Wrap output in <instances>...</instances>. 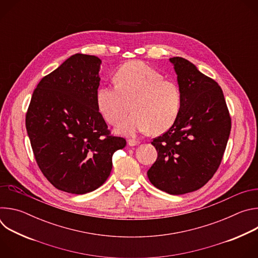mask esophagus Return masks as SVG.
Wrapping results in <instances>:
<instances>
[{
  "label": "esophagus",
  "instance_id": "obj_1",
  "mask_svg": "<svg viewBox=\"0 0 258 258\" xmlns=\"http://www.w3.org/2000/svg\"><path fill=\"white\" fill-rule=\"evenodd\" d=\"M127 144H128V146L134 147V146L139 145V144H140V142H139V141H137V140H134V139H130V140L127 141Z\"/></svg>",
  "mask_w": 258,
  "mask_h": 258
}]
</instances>
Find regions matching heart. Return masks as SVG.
<instances>
[{
  "instance_id": "heart-1",
  "label": "heart",
  "mask_w": 258,
  "mask_h": 258,
  "mask_svg": "<svg viewBox=\"0 0 258 258\" xmlns=\"http://www.w3.org/2000/svg\"><path fill=\"white\" fill-rule=\"evenodd\" d=\"M99 112L109 124H117L130 112L133 114L117 125L116 132L135 136L150 131L154 135L170 128L181 108L178 86L164 80L155 68L141 61L127 62L114 73V85H104L96 92Z\"/></svg>"
}]
</instances>
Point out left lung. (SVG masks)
<instances>
[{
	"label": "left lung",
	"instance_id": "left-lung-1",
	"mask_svg": "<svg viewBox=\"0 0 258 258\" xmlns=\"http://www.w3.org/2000/svg\"><path fill=\"white\" fill-rule=\"evenodd\" d=\"M181 93L173 125L151 144L158 155L147 171L157 189L181 195L202 188L219 167L231 133V116L222 88L190 61L169 59Z\"/></svg>",
	"mask_w": 258,
	"mask_h": 258
}]
</instances>
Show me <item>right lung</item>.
<instances>
[{
	"mask_svg": "<svg viewBox=\"0 0 258 258\" xmlns=\"http://www.w3.org/2000/svg\"><path fill=\"white\" fill-rule=\"evenodd\" d=\"M101 60L76 54L44 77L33 91L25 125L36 163L58 190L86 194L112 169V155L126 141L110 134L96 92Z\"/></svg>",
	"mask_w": 258,
	"mask_h": 258,
	"instance_id": "obj_1",
	"label": "right lung"
}]
</instances>
